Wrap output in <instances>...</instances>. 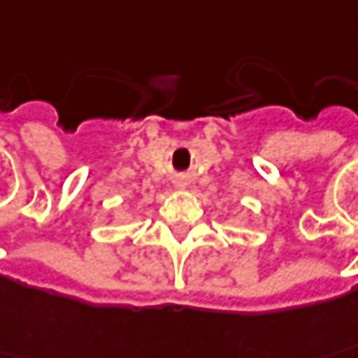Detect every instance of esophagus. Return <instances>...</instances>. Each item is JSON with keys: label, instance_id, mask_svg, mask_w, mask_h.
Segmentation results:
<instances>
[{"label": "esophagus", "instance_id": "obj_1", "mask_svg": "<svg viewBox=\"0 0 358 358\" xmlns=\"http://www.w3.org/2000/svg\"><path fill=\"white\" fill-rule=\"evenodd\" d=\"M174 186H176L178 190H186V188H188V180H186V178H176V180H174Z\"/></svg>", "mask_w": 358, "mask_h": 358}]
</instances>
